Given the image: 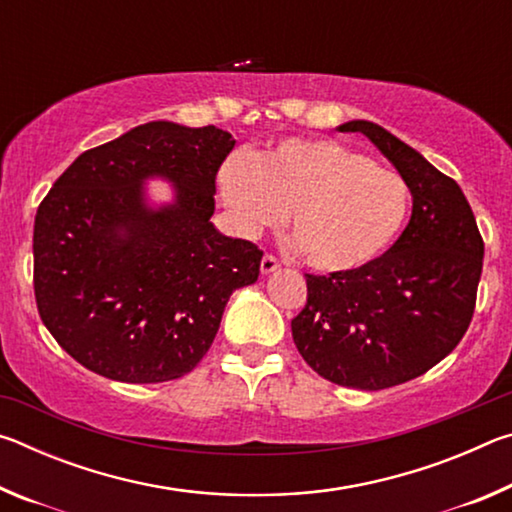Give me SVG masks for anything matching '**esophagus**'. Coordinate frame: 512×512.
Wrapping results in <instances>:
<instances>
[{
	"instance_id": "34e87169",
	"label": "esophagus",
	"mask_w": 512,
	"mask_h": 512,
	"mask_svg": "<svg viewBox=\"0 0 512 512\" xmlns=\"http://www.w3.org/2000/svg\"><path fill=\"white\" fill-rule=\"evenodd\" d=\"M259 268H262L264 275H271V273L277 271V268H280V262H277V259H275L273 255H264V257H262V264H259Z\"/></svg>"
}]
</instances>
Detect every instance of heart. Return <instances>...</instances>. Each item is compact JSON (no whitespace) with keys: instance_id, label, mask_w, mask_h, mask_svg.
I'll return each instance as SVG.
<instances>
[{"instance_id":"1","label":"heart","mask_w":512,"mask_h":512,"mask_svg":"<svg viewBox=\"0 0 512 512\" xmlns=\"http://www.w3.org/2000/svg\"><path fill=\"white\" fill-rule=\"evenodd\" d=\"M219 189L244 237L275 228L287 212L302 259L323 273L379 257L411 205L400 173L334 140H287L257 158L235 155L219 169Z\"/></svg>"}]
</instances>
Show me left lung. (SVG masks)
<instances>
[{
  "mask_svg": "<svg viewBox=\"0 0 512 512\" xmlns=\"http://www.w3.org/2000/svg\"><path fill=\"white\" fill-rule=\"evenodd\" d=\"M363 133L411 189L413 210L384 255L348 273L305 275L307 305L291 320L298 352L332 384L381 391L443 361L470 327L483 268L472 207L400 137L366 119L336 126Z\"/></svg>",
  "mask_w": 512,
  "mask_h": 512,
  "instance_id": "8db88e82",
  "label": "left lung"
}]
</instances>
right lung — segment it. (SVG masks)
I'll list each match as a JSON object with an SVG mask.
<instances>
[{
	"instance_id": "add662e5",
	"label": "right lung",
	"mask_w": 512,
	"mask_h": 512,
	"mask_svg": "<svg viewBox=\"0 0 512 512\" xmlns=\"http://www.w3.org/2000/svg\"><path fill=\"white\" fill-rule=\"evenodd\" d=\"M235 149L216 126L149 121L81 153L33 225L38 311L69 357L101 377L158 384L192 372L232 291L262 250L210 221L214 178ZM172 185L153 202L146 184Z\"/></svg>"
}]
</instances>
